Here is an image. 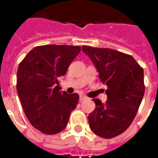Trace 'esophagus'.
Returning <instances> with one entry per match:
<instances>
[{"instance_id": "34e87169", "label": "esophagus", "mask_w": 158, "mask_h": 158, "mask_svg": "<svg viewBox=\"0 0 158 158\" xmlns=\"http://www.w3.org/2000/svg\"><path fill=\"white\" fill-rule=\"evenodd\" d=\"M87 99V97L84 96V95H81L80 96V102H82L84 100H86Z\"/></svg>"}]
</instances>
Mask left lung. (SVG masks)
I'll use <instances>...</instances> for the list:
<instances>
[{
  "label": "left lung",
  "instance_id": "left-lung-1",
  "mask_svg": "<svg viewBox=\"0 0 158 158\" xmlns=\"http://www.w3.org/2000/svg\"><path fill=\"white\" fill-rule=\"evenodd\" d=\"M99 78L107 86V100L93 99L96 108L88 116L90 128L103 138L117 137L134 120L145 92L143 68L131 56L109 48L83 46Z\"/></svg>",
  "mask_w": 158,
  "mask_h": 158
}]
</instances>
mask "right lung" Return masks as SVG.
I'll list each match as a JSON object with an SVG mask.
<instances>
[{"instance_id": "1", "label": "right lung", "mask_w": 158, "mask_h": 158, "mask_svg": "<svg viewBox=\"0 0 158 158\" xmlns=\"http://www.w3.org/2000/svg\"><path fill=\"white\" fill-rule=\"evenodd\" d=\"M80 51L75 46H39L19 64L16 90L21 106L31 124L43 133L53 135L65 129L77 107L79 95L60 92L58 80Z\"/></svg>"}]
</instances>
